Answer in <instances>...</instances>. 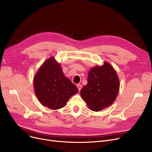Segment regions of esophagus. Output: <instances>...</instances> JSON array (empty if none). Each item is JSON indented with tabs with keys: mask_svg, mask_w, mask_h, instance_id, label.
I'll return each mask as SVG.
<instances>
[{
	"mask_svg": "<svg viewBox=\"0 0 152 152\" xmlns=\"http://www.w3.org/2000/svg\"><path fill=\"white\" fill-rule=\"evenodd\" d=\"M77 87L79 91H80L81 90V89H82V86L81 84H77Z\"/></svg>",
	"mask_w": 152,
	"mask_h": 152,
	"instance_id": "obj_1",
	"label": "esophagus"
}]
</instances>
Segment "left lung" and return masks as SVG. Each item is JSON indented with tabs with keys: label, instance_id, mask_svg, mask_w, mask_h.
<instances>
[{
	"label": "left lung",
	"instance_id": "1",
	"mask_svg": "<svg viewBox=\"0 0 152 152\" xmlns=\"http://www.w3.org/2000/svg\"><path fill=\"white\" fill-rule=\"evenodd\" d=\"M119 79L113 67L107 61L91 68L87 84L81 91V96L89 108L100 111L112 105L119 91Z\"/></svg>",
	"mask_w": 152,
	"mask_h": 152
}]
</instances>
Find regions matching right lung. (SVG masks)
<instances>
[{"label": "right lung", "mask_w": 152, "mask_h": 152, "mask_svg": "<svg viewBox=\"0 0 152 152\" xmlns=\"http://www.w3.org/2000/svg\"><path fill=\"white\" fill-rule=\"evenodd\" d=\"M34 92L42 105L55 110L65 107L69 99L78 92L77 87L63 74L54 57L47 59L33 79Z\"/></svg>", "instance_id": "obj_1"}]
</instances>
